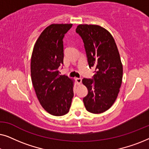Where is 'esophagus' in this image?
I'll return each mask as SVG.
<instances>
[{"label":"esophagus","mask_w":149,"mask_h":149,"mask_svg":"<svg viewBox=\"0 0 149 149\" xmlns=\"http://www.w3.org/2000/svg\"><path fill=\"white\" fill-rule=\"evenodd\" d=\"M75 80H76L77 83L78 85H80L81 83V81H82V79H81V78H76V79H75Z\"/></svg>","instance_id":"34e87169"}]
</instances>
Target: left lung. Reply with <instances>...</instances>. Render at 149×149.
<instances>
[{
  "label": "left lung",
  "mask_w": 149,
  "mask_h": 149,
  "mask_svg": "<svg viewBox=\"0 0 149 149\" xmlns=\"http://www.w3.org/2000/svg\"><path fill=\"white\" fill-rule=\"evenodd\" d=\"M79 34L86 52L89 68H95L93 79H83L88 89L83 98L85 109L91 113L107 111L115 102L123 78V65L117 45L111 34L97 25L80 24Z\"/></svg>",
  "instance_id": "1"
}]
</instances>
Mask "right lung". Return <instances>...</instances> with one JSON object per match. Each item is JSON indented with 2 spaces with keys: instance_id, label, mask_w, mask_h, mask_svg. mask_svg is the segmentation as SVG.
I'll use <instances>...</instances> for the list:
<instances>
[{
  "instance_id": "1",
  "label": "right lung",
  "mask_w": 149,
  "mask_h": 149,
  "mask_svg": "<svg viewBox=\"0 0 149 149\" xmlns=\"http://www.w3.org/2000/svg\"><path fill=\"white\" fill-rule=\"evenodd\" d=\"M72 24H51L45 29L34 46L30 64L31 79L42 108L51 115L68 113L74 96V80L59 74L63 64L64 34Z\"/></svg>"
}]
</instances>
